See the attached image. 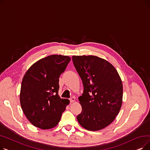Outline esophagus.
I'll return each instance as SVG.
<instances>
[{"mask_svg":"<svg viewBox=\"0 0 150 150\" xmlns=\"http://www.w3.org/2000/svg\"><path fill=\"white\" fill-rule=\"evenodd\" d=\"M75 97H74L70 98V103H73V102H74V101H75Z\"/></svg>","mask_w":150,"mask_h":150,"instance_id":"34e87169","label":"esophagus"}]
</instances>
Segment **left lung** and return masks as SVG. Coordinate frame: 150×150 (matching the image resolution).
<instances>
[{"mask_svg":"<svg viewBox=\"0 0 150 150\" xmlns=\"http://www.w3.org/2000/svg\"><path fill=\"white\" fill-rule=\"evenodd\" d=\"M84 91L79 99L81 112L76 117L84 128L103 129L119 114L123 101V84L115 68L108 61L93 55L73 56Z\"/></svg>","mask_w":150,"mask_h":150,"instance_id":"left-lung-1","label":"left lung"}]
</instances>
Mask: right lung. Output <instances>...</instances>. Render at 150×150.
<instances>
[{
    "mask_svg": "<svg viewBox=\"0 0 150 150\" xmlns=\"http://www.w3.org/2000/svg\"><path fill=\"white\" fill-rule=\"evenodd\" d=\"M68 56L53 54L36 61L22 79L20 103L28 121L42 129L58 124L69 104L58 95L59 78L70 61Z\"/></svg>",
    "mask_w": 150,
    "mask_h": 150,
    "instance_id": "obj_1",
    "label": "right lung"
}]
</instances>
